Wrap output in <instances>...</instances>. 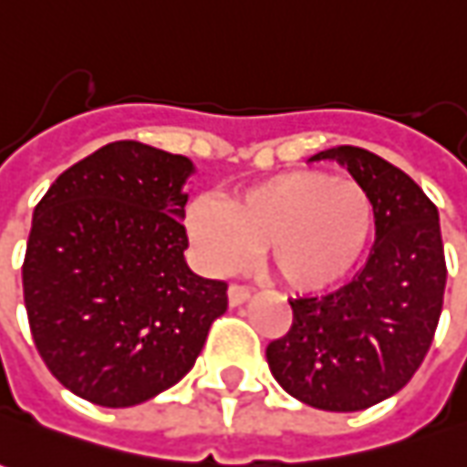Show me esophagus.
Instances as JSON below:
<instances>
[{
  "mask_svg": "<svg viewBox=\"0 0 467 467\" xmlns=\"http://www.w3.org/2000/svg\"><path fill=\"white\" fill-rule=\"evenodd\" d=\"M250 288L247 286H237V284H233L230 286V291H227V299H230V306H240V304H245L247 299H250Z\"/></svg>",
  "mask_w": 467,
  "mask_h": 467,
  "instance_id": "1",
  "label": "esophagus"
}]
</instances>
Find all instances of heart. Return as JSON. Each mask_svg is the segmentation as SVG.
Instances as JSON below:
<instances>
[{"instance_id":"obj_1","label":"heart","mask_w":467,"mask_h":467,"mask_svg":"<svg viewBox=\"0 0 467 467\" xmlns=\"http://www.w3.org/2000/svg\"><path fill=\"white\" fill-rule=\"evenodd\" d=\"M373 202L350 179L319 171L275 173L186 212V230L212 274H230L263 247L265 268L294 294L335 288L358 268L373 234Z\"/></svg>"}]
</instances>
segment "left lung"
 Returning a JSON list of instances; mask_svg holds the SVG:
<instances>
[{
    "label": "left lung",
    "mask_w": 467,
    "mask_h": 467,
    "mask_svg": "<svg viewBox=\"0 0 467 467\" xmlns=\"http://www.w3.org/2000/svg\"><path fill=\"white\" fill-rule=\"evenodd\" d=\"M309 161H337L366 189L376 243L348 286L288 301L294 322L265 358L294 399L360 411L401 391L432 345L447 281L440 214L401 168L370 150L340 145Z\"/></svg>",
    "instance_id": "8db88e82"
}]
</instances>
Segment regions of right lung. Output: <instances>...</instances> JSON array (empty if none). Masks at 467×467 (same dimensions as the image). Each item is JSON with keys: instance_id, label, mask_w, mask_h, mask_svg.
<instances>
[{"instance_id": "obj_1", "label": "right lung", "mask_w": 467, "mask_h": 467, "mask_svg": "<svg viewBox=\"0 0 467 467\" xmlns=\"http://www.w3.org/2000/svg\"><path fill=\"white\" fill-rule=\"evenodd\" d=\"M186 155L109 142L35 207L25 309L47 370L91 404L135 407L196 363L227 284L186 265Z\"/></svg>"}]
</instances>
